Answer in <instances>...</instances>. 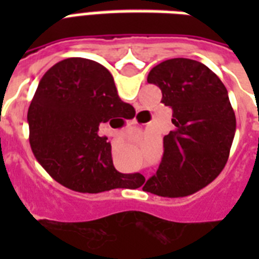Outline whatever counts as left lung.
Masks as SVG:
<instances>
[{
  "instance_id": "obj_1",
  "label": "left lung",
  "mask_w": 259,
  "mask_h": 259,
  "mask_svg": "<svg viewBox=\"0 0 259 259\" xmlns=\"http://www.w3.org/2000/svg\"><path fill=\"white\" fill-rule=\"evenodd\" d=\"M148 83L160 87L161 102L172 107L175 129L164 137L160 166L142 189L164 197L192 195L229 160L237 121L227 89L203 63L184 58L153 67Z\"/></svg>"
}]
</instances>
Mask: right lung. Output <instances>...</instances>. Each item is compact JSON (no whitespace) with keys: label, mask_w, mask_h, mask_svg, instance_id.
I'll return each mask as SVG.
<instances>
[{"label":"right lung","mask_w":259,"mask_h":259,"mask_svg":"<svg viewBox=\"0 0 259 259\" xmlns=\"http://www.w3.org/2000/svg\"><path fill=\"white\" fill-rule=\"evenodd\" d=\"M125 109L133 106L121 101L102 64L83 58L56 63L38 82L28 110L34 157L54 180L76 192L123 188L136 175L114 168L111 145L98 132Z\"/></svg>","instance_id":"add662e5"}]
</instances>
